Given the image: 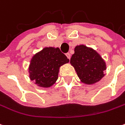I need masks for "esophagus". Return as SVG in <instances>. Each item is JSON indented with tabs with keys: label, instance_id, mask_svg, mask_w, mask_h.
<instances>
[{
	"label": "esophagus",
	"instance_id": "obj_1",
	"mask_svg": "<svg viewBox=\"0 0 125 125\" xmlns=\"http://www.w3.org/2000/svg\"><path fill=\"white\" fill-rule=\"evenodd\" d=\"M66 57H68V59H71V54H70V53H66Z\"/></svg>",
	"mask_w": 125,
	"mask_h": 125
}]
</instances>
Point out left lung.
Instances as JSON below:
<instances>
[{"mask_svg": "<svg viewBox=\"0 0 125 125\" xmlns=\"http://www.w3.org/2000/svg\"><path fill=\"white\" fill-rule=\"evenodd\" d=\"M70 63L73 66L82 83L93 84L100 81L105 75V61L101 55L91 47L84 45H77Z\"/></svg>", "mask_w": 125, "mask_h": 125, "instance_id": "left-lung-1", "label": "left lung"}]
</instances>
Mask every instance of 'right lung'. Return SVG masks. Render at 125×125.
Instances as JSON below:
<instances>
[{
	"label": "right lung",
	"mask_w": 125,
	"mask_h": 125,
	"mask_svg": "<svg viewBox=\"0 0 125 125\" xmlns=\"http://www.w3.org/2000/svg\"><path fill=\"white\" fill-rule=\"evenodd\" d=\"M68 62L69 59L59 47H44L31 59L29 78L38 87H50L58 79L59 68Z\"/></svg>",
	"instance_id": "add662e5"
}]
</instances>
